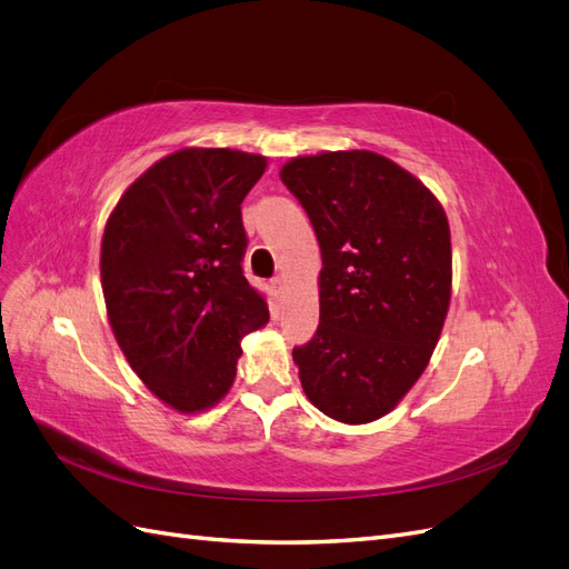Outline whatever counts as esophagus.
I'll use <instances>...</instances> for the list:
<instances>
[{
    "label": "esophagus",
    "instance_id": "34e87169",
    "mask_svg": "<svg viewBox=\"0 0 569 569\" xmlns=\"http://www.w3.org/2000/svg\"><path fill=\"white\" fill-rule=\"evenodd\" d=\"M270 284H272L274 295H282V291H284V278H282V274H278V278H272Z\"/></svg>",
    "mask_w": 569,
    "mask_h": 569
}]
</instances>
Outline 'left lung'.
<instances>
[{
	"label": "left lung",
	"mask_w": 569,
	"mask_h": 569,
	"mask_svg": "<svg viewBox=\"0 0 569 569\" xmlns=\"http://www.w3.org/2000/svg\"><path fill=\"white\" fill-rule=\"evenodd\" d=\"M280 178L316 230L320 325L291 351L311 403L363 425L429 363L451 301V230L437 197L375 151L297 157Z\"/></svg>",
	"instance_id": "8db88e82"
}]
</instances>
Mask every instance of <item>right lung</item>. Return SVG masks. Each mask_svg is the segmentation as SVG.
Listing matches in <instances>:
<instances>
[{
	"label": "right lung",
	"mask_w": 569,
	"mask_h": 569,
	"mask_svg": "<svg viewBox=\"0 0 569 569\" xmlns=\"http://www.w3.org/2000/svg\"><path fill=\"white\" fill-rule=\"evenodd\" d=\"M263 170L258 153L180 149L137 178L107 220L111 330L137 377L180 412L228 393L242 337L270 318L242 270V201Z\"/></svg>",
	"instance_id": "obj_1"
}]
</instances>
